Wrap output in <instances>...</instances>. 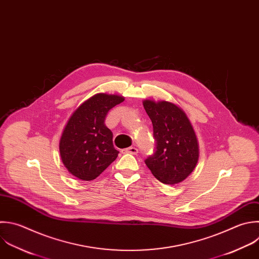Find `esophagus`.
<instances>
[{
  "label": "esophagus",
  "mask_w": 259,
  "mask_h": 259,
  "mask_svg": "<svg viewBox=\"0 0 259 259\" xmlns=\"http://www.w3.org/2000/svg\"><path fill=\"white\" fill-rule=\"evenodd\" d=\"M121 152L122 153H128V154H133V155H137L139 153V150L136 147H130V148L123 149Z\"/></svg>",
  "instance_id": "esophagus-1"
}]
</instances>
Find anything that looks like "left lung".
<instances>
[{"instance_id": "left-lung-1", "label": "left lung", "mask_w": 259, "mask_h": 259, "mask_svg": "<svg viewBox=\"0 0 259 259\" xmlns=\"http://www.w3.org/2000/svg\"><path fill=\"white\" fill-rule=\"evenodd\" d=\"M144 107L153 123L154 152L145 160L152 174L165 184H177L195 168L198 146L185 113L167 101L145 100Z\"/></svg>"}]
</instances>
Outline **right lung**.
<instances>
[{"label":"right lung","instance_id":"right-lung-1","mask_svg":"<svg viewBox=\"0 0 259 259\" xmlns=\"http://www.w3.org/2000/svg\"><path fill=\"white\" fill-rule=\"evenodd\" d=\"M123 97L99 93L85 101L71 116L60 141L67 169L82 180H93L116 158L113 134L105 125L108 111Z\"/></svg>","mask_w":259,"mask_h":259}]
</instances>
